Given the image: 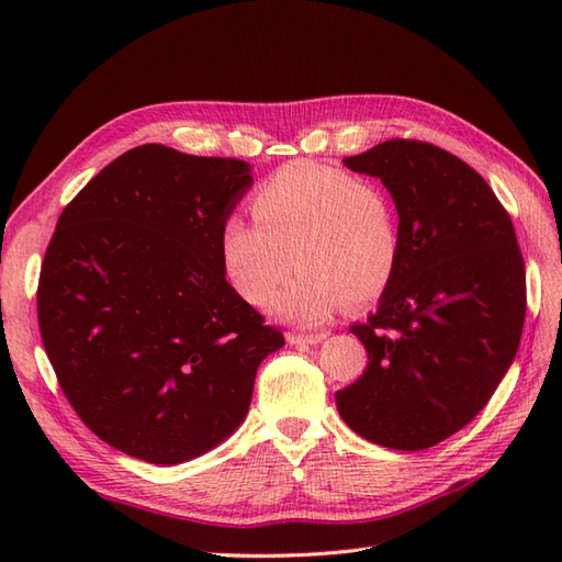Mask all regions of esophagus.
I'll return each mask as SVG.
<instances>
[{
  "label": "esophagus",
  "mask_w": 562,
  "mask_h": 562,
  "mask_svg": "<svg viewBox=\"0 0 562 562\" xmlns=\"http://www.w3.org/2000/svg\"><path fill=\"white\" fill-rule=\"evenodd\" d=\"M326 338V333H288L290 345H316Z\"/></svg>",
  "instance_id": "34e87169"
}]
</instances>
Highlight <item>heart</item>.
I'll list each match as a JSON object with an SVG mask.
<instances>
[{"label": "heart", "instance_id": "heart-1", "mask_svg": "<svg viewBox=\"0 0 562 562\" xmlns=\"http://www.w3.org/2000/svg\"><path fill=\"white\" fill-rule=\"evenodd\" d=\"M256 224L229 217L220 258L236 294L256 308L278 296L296 324H318L342 306L376 302L396 278L403 254L398 202L376 178L338 166L290 161L250 195Z\"/></svg>", "mask_w": 562, "mask_h": 562}]
</instances>
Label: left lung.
Returning a JSON list of instances; mask_svg holds the SVG:
<instances>
[{
	"label": "left lung",
	"instance_id": "obj_1",
	"mask_svg": "<svg viewBox=\"0 0 562 562\" xmlns=\"http://www.w3.org/2000/svg\"><path fill=\"white\" fill-rule=\"evenodd\" d=\"M342 164L396 198L403 254L376 312L350 326L367 367L336 405L360 437L420 451L469 425L515 360L524 258L503 202L451 151L389 139Z\"/></svg>",
	"mask_w": 562,
	"mask_h": 562
}]
</instances>
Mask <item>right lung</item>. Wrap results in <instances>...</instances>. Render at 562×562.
Returning <instances> with one entry per match:
<instances>
[{
  "label": "right lung",
  "mask_w": 562,
  "mask_h": 562,
  "mask_svg": "<svg viewBox=\"0 0 562 562\" xmlns=\"http://www.w3.org/2000/svg\"><path fill=\"white\" fill-rule=\"evenodd\" d=\"M250 181L241 159L142 145L59 214L35 294L43 348L79 420L127 457L173 465L217 447L284 345L220 258Z\"/></svg>",
  "instance_id": "1"
}]
</instances>
